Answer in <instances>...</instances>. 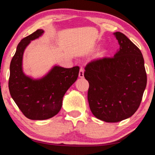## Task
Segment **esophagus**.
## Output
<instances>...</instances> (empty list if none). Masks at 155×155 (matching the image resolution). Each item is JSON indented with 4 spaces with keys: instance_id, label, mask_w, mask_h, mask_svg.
<instances>
[{
    "instance_id": "esophagus-1",
    "label": "esophagus",
    "mask_w": 155,
    "mask_h": 155,
    "mask_svg": "<svg viewBox=\"0 0 155 155\" xmlns=\"http://www.w3.org/2000/svg\"><path fill=\"white\" fill-rule=\"evenodd\" d=\"M84 77V69L82 68H80V72H79V78H83Z\"/></svg>"
}]
</instances>
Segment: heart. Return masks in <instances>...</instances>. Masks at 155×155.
Segmentation results:
<instances>
[{"label": "heart", "instance_id": "heart-1", "mask_svg": "<svg viewBox=\"0 0 155 155\" xmlns=\"http://www.w3.org/2000/svg\"><path fill=\"white\" fill-rule=\"evenodd\" d=\"M107 54V50L106 49H102V50H100L98 54H97V58H103Z\"/></svg>", "mask_w": 155, "mask_h": 155}]
</instances>
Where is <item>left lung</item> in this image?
Returning a JSON list of instances; mask_svg holds the SVG:
<instances>
[{
    "mask_svg": "<svg viewBox=\"0 0 155 155\" xmlns=\"http://www.w3.org/2000/svg\"><path fill=\"white\" fill-rule=\"evenodd\" d=\"M114 35L120 48L113 58L91 62L84 72L90 85V109L97 118L106 123H117L134 115L147 83L140 49L121 32H114Z\"/></svg>",
    "mask_w": 155,
    "mask_h": 155,
    "instance_id": "1",
    "label": "left lung"
}]
</instances>
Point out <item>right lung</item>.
<instances>
[{
	"label": "right lung",
	"mask_w": 155,
	"mask_h": 155,
	"mask_svg": "<svg viewBox=\"0 0 155 155\" xmlns=\"http://www.w3.org/2000/svg\"><path fill=\"white\" fill-rule=\"evenodd\" d=\"M43 33V29H38L21 39L10 64V94L24 115L31 120H46L60 112L64 94L77 80L80 71L78 66L67 69L55 64L41 78L25 74L22 63L24 51L32 41Z\"/></svg>",
	"instance_id": "obj_1"
}]
</instances>
